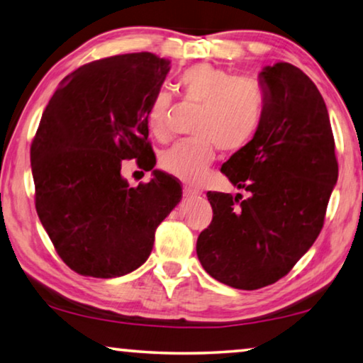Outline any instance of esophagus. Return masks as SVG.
<instances>
[{"mask_svg":"<svg viewBox=\"0 0 363 363\" xmlns=\"http://www.w3.org/2000/svg\"><path fill=\"white\" fill-rule=\"evenodd\" d=\"M182 192H184V197H187V199H192V197H199V196H202V192H200L199 189L187 187V186L182 189Z\"/></svg>","mask_w":363,"mask_h":363,"instance_id":"obj_1","label":"esophagus"}]
</instances>
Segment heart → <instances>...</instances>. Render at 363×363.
<instances>
[{"label":"heart","instance_id":"heart-1","mask_svg":"<svg viewBox=\"0 0 363 363\" xmlns=\"http://www.w3.org/2000/svg\"><path fill=\"white\" fill-rule=\"evenodd\" d=\"M179 88L187 101L202 106L194 128L199 138L166 150L161 167L184 182H197L213 163L216 145L223 151H235L254 137L262 121L264 93L256 81L236 78L208 63L187 68L179 77ZM171 117L172 96L160 89L151 97L147 111L150 132L156 138H166Z\"/></svg>","mask_w":363,"mask_h":363}]
</instances>
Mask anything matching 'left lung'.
Segmentation results:
<instances>
[{"label":"left lung","mask_w":363,"mask_h":363,"mask_svg":"<svg viewBox=\"0 0 363 363\" xmlns=\"http://www.w3.org/2000/svg\"><path fill=\"white\" fill-rule=\"evenodd\" d=\"M261 125L221 166L241 194L207 192L213 220L197 238L207 274L240 290H257L291 270L323 228L337 182L329 113L316 84L294 65L259 73Z\"/></svg>","instance_id":"1"}]
</instances>
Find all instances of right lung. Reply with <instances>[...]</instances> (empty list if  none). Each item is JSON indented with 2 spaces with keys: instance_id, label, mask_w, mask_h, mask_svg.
Masks as SVG:
<instances>
[{
  "instance_id": "1",
  "label": "right lung",
  "mask_w": 363,
  "mask_h": 363,
  "mask_svg": "<svg viewBox=\"0 0 363 363\" xmlns=\"http://www.w3.org/2000/svg\"><path fill=\"white\" fill-rule=\"evenodd\" d=\"M150 52L91 62L48 101L30 147L35 208L58 256L81 275L112 279L147 261L155 231L181 202L174 177L155 169L130 187L122 161L153 169L147 111L169 73Z\"/></svg>"
}]
</instances>
